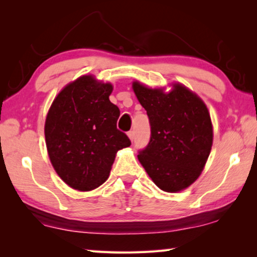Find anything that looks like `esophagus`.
<instances>
[{
    "mask_svg": "<svg viewBox=\"0 0 257 257\" xmlns=\"http://www.w3.org/2000/svg\"><path fill=\"white\" fill-rule=\"evenodd\" d=\"M128 137L130 138V141H134V137H135V134H134V132H133V130H130V132H128Z\"/></svg>",
    "mask_w": 257,
    "mask_h": 257,
    "instance_id": "obj_1",
    "label": "esophagus"
}]
</instances>
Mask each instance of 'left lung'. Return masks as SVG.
<instances>
[{
  "label": "left lung",
  "mask_w": 257,
  "mask_h": 257,
  "mask_svg": "<svg viewBox=\"0 0 257 257\" xmlns=\"http://www.w3.org/2000/svg\"><path fill=\"white\" fill-rule=\"evenodd\" d=\"M133 89L151 125L139 162L160 189H186L201 175L211 152L213 127L205 103L181 84L165 93L134 81Z\"/></svg>",
  "instance_id": "1"
}]
</instances>
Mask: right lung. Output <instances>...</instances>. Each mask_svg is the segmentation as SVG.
Here are the masks:
<instances>
[{
  "label": "right lung",
  "instance_id": "obj_1",
  "mask_svg": "<svg viewBox=\"0 0 257 257\" xmlns=\"http://www.w3.org/2000/svg\"><path fill=\"white\" fill-rule=\"evenodd\" d=\"M111 84L81 76L54 98L46 115L45 141L51 163L71 188L88 191L105 182L115 154L130 146L116 128L119 107L110 102Z\"/></svg>",
  "mask_w": 257,
  "mask_h": 257
}]
</instances>
